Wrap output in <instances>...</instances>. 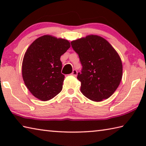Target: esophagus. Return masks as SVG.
<instances>
[{"mask_svg":"<svg viewBox=\"0 0 146 146\" xmlns=\"http://www.w3.org/2000/svg\"><path fill=\"white\" fill-rule=\"evenodd\" d=\"M71 75L76 76V75H77V71H76V70H73L72 71V73H71Z\"/></svg>","mask_w":146,"mask_h":146,"instance_id":"1","label":"esophagus"}]
</instances>
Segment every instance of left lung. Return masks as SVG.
<instances>
[{"label": "left lung", "instance_id": "left-lung-1", "mask_svg": "<svg viewBox=\"0 0 146 146\" xmlns=\"http://www.w3.org/2000/svg\"><path fill=\"white\" fill-rule=\"evenodd\" d=\"M71 44L82 66L77 76L81 92L95 102L110 98L122 77V63L117 51L105 38L95 35Z\"/></svg>", "mask_w": 146, "mask_h": 146}]
</instances>
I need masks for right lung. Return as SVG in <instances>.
<instances>
[{
  "label": "right lung",
  "mask_w": 146,
  "mask_h": 146,
  "mask_svg": "<svg viewBox=\"0 0 146 146\" xmlns=\"http://www.w3.org/2000/svg\"><path fill=\"white\" fill-rule=\"evenodd\" d=\"M70 48L68 40L48 35L33 41L24 54L22 75L30 93L47 101L62 90L64 75L61 73L60 56Z\"/></svg>",
  "instance_id": "obj_1"
}]
</instances>
